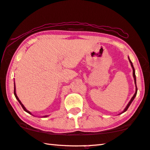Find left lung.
Returning <instances> with one entry per match:
<instances>
[{
    "instance_id": "1",
    "label": "left lung",
    "mask_w": 150,
    "mask_h": 150,
    "mask_svg": "<svg viewBox=\"0 0 150 150\" xmlns=\"http://www.w3.org/2000/svg\"><path fill=\"white\" fill-rule=\"evenodd\" d=\"M128 59H129V62H130V63H131V66H132V69H133V77H134V81H135V93H134V96L132 97V98L131 99V100L129 101V103H128V104H127V106H126V108H125L124 110H123V111H122V112L121 113H124V112H125V111H126L127 110V109H128V108H129V107L130 104L132 103V102L133 101H134V98L135 97V96H136V95H137V85H136V77H135V69H134V65H133V64H132V61H131V60L129 59V57H128Z\"/></svg>"
}]
</instances>
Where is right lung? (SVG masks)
Segmentation results:
<instances>
[{"mask_svg": "<svg viewBox=\"0 0 150 150\" xmlns=\"http://www.w3.org/2000/svg\"><path fill=\"white\" fill-rule=\"evenodd\" d=\"M14 94H15V97H16V99H17L18 102H19V103L21 104V105L22 106V108H23L24 110H25V111H26V112H27L28 113H29V114H30V115H32L31 113H30L29 111H28L27 109L25 108V106L23 105V104L22 103H21V101L19 100V99H18V97H17V96H16V88H15V86H14ZM47 116H48V115H45V116H43V117H47Z\"/></svg>", "mask_w": 150, "mask_h": 150, "instance_id": "1", "label": "right lung"}]
</instances>
